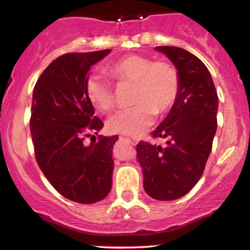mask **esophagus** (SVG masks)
Masks as SVG:
<instances>
[{
	"label": "esophagus",
	"mask_w": 250,
	"mask_h": 250,
	"mask_svg": "<svg viewBox=\"0 0 250 250\" xmlns=\"http://www.w3.org/2000/svg\"><path fill=\"white\" fill-rule=\"evenodd\" d=\"M131 142H133V143H136V141H135V140H131Z\"/></svg>",
	"instance_id": "esophagus-1"
}]
</instances>
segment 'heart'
<instances>
[{
	"label": "heart",
	"mask_w": 250,
	"mask_h": 250,
	"mask_svg": "<svg viewBox=\"0 0 250 250\" xmlns=\"http://www.w3.org/2000/svg\"><path fill=\"white\" fill-rule=\"evenodd\" d=\"M108 74L119 84L133 83V107L116 111L108 120L111 133L140 136L150 127L155 113L163 114L174 105L179 96L180 77L167 62H154L141 55H125L107 68ZM90 102L103 111L115 104L111 83L101 75H91L85 83Z\"/></svg>",
	"instance_id": "obj_1"
}]
</instances>
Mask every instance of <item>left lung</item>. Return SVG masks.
Instances as JSON below:
<instances>
[{
    "mask_svg": "<svg viewBox=\"0 0 250 250\" xmlns=\"http://www.w3.org/2000/svg\"><path fill=\"white\" fill-rule=\"evenodd\" d=\"M155 49L176 67L180 91L167 117L151 133L154 139L167 137V147L140 141L136 151L146 193L155 200L171 201L187 194L205 171L217 128L219 97L200 59L170 45Z\"/></svg>",
    "mask_w": 250,
    "mask_h": 250,
    "instance_id": "obj_1",
    "label": "left lung"
}]
</instances>
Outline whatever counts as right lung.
<instances>
[{"instance_id":"obj_1","label":"right lung","mask_w":250,"mask_h":250,"mask_svg":"<svg viewBox=\"0 0 250 250\" xmlns=\"http://www.w3.org/2000/svg\"><path fill=\"white\" fill-rule=\"evenodd\" d=\"M110 53H70L45 68L34 87L30 134L40 169L65 199L90 205L107 196L114 170L113 147L119 136H101L85 83L89 70ZM95 139L91 137L90 140Z\"/></svg>"}]
</instances>
